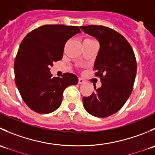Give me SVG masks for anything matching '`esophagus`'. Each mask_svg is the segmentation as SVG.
Wrapping results in <instances>:
<instances>
[{"label":"esophagus","mask_w":155,"mask_h":155,"mask_svg":"<svg viewBox=\"0 0 155 155\" xmlns=\"http://www.w3.org/2000/svg\"><path fill=\"white\" fill-rule=\"evenodd\" d=\"M78 82H79V84H83L84 82H85V80H84L83 79H82V78H79V81H78Z\"/></svg>","instance_id":"34e87169"}]
</instances>
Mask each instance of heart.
Listing matches in <instances>:
<instances>
[{
	"label": "heart",
	"mask_w": 155,
	"mask_h": 155,
	"mask_svg": "<svg viewBox=\"0 0 155 155\" xmlns=\"http://www.w3.org/2000/svg\"><path fill=\"white\" fill-rule=\"evenodd\" d=\"M88 40H92V39H88Z\"/></svg>",
	"instance_id": "obj_1"
}]
</instances>
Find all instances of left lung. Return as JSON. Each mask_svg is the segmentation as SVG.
<instances>
[{"label":"left lung","mask_w":155,"mask_h":155,"mask_svg":"<svg viewBox=\"0 0 155 155\" xmlns=\"http://www.w3.org/2000/svg\"><path fill=\"white\" fill-rule=\"evenodd\" d=\"M80 28L99 41L94 70L102 82L91 96L83 97V105L91 115L106 118L119 111L132 93L137 73L135 54L127 40L115 30L103 25Z\"/></svg>","instance_id":"8db88e82"}]
</instances>
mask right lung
I'll use <instances>...</instances> for the list:
<instances>
[{
	"mask_svg": "<svg viewBox=\"0 0 155 155\" xmlns=\"http://www.w3.org/2000/svg\"><path fill=\"white\" fill-rule=\"evenodd\" d=\"M79 32L78 26L45 25L21 41L14 62L15 82L31 110L40 114L54 112L61 104L64 89L78 83L73 73L52 78L50 67L61 60L67 41Z\"/></svg>",
	"mask_w": 155,
	"mask_h": 155,
	"instance_id": "1",
	"label": "right lung"
}]
</instances>
